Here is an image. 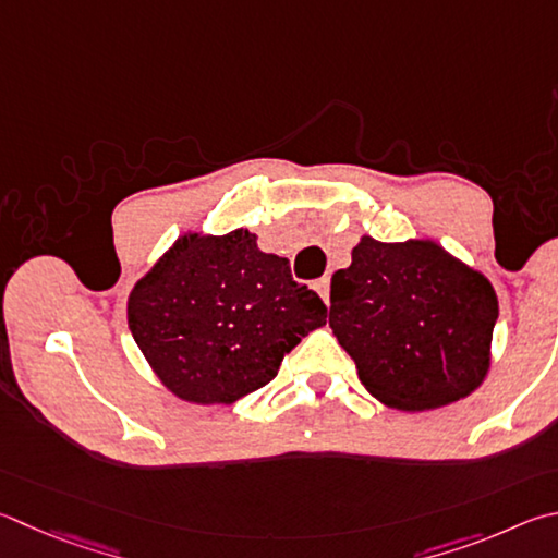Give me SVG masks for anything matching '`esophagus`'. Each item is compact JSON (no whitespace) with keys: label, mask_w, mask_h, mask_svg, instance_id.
<instances>
[{"label":"esophagus","mask_w":558,"mask_h":558,"mask_svg":"<svg viewBox=\"0 0 558 558\" xmlns=\"http://www.w3.org/2000/svg\"><path fill=\"white\" fill-rule=\"evenodd\" d=\"M314 290H317L319 298L329 305V278H319L317 282H314Z\"/></svg>","instance_id":"esophagus-1"}]
</instances>
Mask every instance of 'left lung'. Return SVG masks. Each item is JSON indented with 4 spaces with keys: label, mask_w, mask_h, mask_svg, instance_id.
Masks as SVG:
<instances>
[{
    "label": "left lung",
    "mask_w": 558,
    "mask_h": 558,
    "mask_svg": "<svg viewBox=\"0 0 558 558\" xmlns=\"http://www.w3.org/2000/svg\"><path fill=\"white\" fill-rule=\"evenodd\" d=\"M495 322L488 278L434 241L363 236L331 278L329 327L388 408L422 412L471 395L490 366Z\"/></svg>",
    "instance_id": "left-lung-1"
}]
</instances>
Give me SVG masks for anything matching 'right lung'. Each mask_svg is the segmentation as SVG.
<instances>
[{
	"mask_svg": "<svg viewBox=\"0 0 558 558\" xmlns=\"http://www.w3.org/2000/svg\"><path fill=\"white\" fill-rule=\"evenodd\" d=\"M126 314L156 376L197 404H231L268 385L282 356L327 322L317 292L246 229L178 239L136 282Z\"/></svg>",
	"mask_w": 558,
	"mask_h": 558,
	"instance_id": "right-lung-1",
	"label": "right lung"
}]
</instances>
